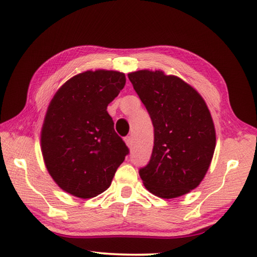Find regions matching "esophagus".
<instances>
[{"mask_svg": "<svg viewBox=\"0 0 257 257\" xmlns=\"http://www.w3.org/2000/svg\"><path fill=\"white\" fill-rule=\"evenodd\" d=\"M124 143H125V145H127L129 149H132L133 147V145H134V141H133V137H130V136H128V137H125L124 138Z\"/></svg>", "mask_w": 257, "mask_h": 257, "instance_id": "34e87169", "label": "esophagus"}]
</instances>
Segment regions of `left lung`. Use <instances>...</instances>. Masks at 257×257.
<instances>
[{
	"mask_svg": "<svg viewBox=\"0 0 257 257\" xmlns=\"http://www.w3.org/2000/svg\"><path fill=\"white\" fill-rule=\"evenodd\" d=\"M154 127L149 164L139 170L145 188L161 198L188 194L201 184L215 150L210 110L196 89L161 70L128 73Z\"/></svg>",
	"mask_w": 257,
	"mask_h": 257,
	"instance_id": "obj_1",
	"label": "left lung"
}]
</instances>
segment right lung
<instances>
[{"instance_id":"add662e5","label":"right lung","mask_w":257,"mask_h":257,"mask_svg":"<svg viewBox=\"0 0 257 257\" xmlns=\"http://www.w3.org/2000/svg\"><path fill=\"white\" fill-rule=\"evenodd\" d=\"M125 84L123 72L88 70L60 87L41 132L45 167L61 189L92 198L110 187L129 153L106 108Z\"/></svg>"}]
</instances>
